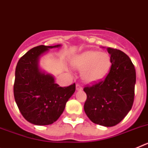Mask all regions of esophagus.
Here are the masks:
<instances>
[{
	"instance_id": "34e87169",
	"label": "esophagus",
	"mask_w": 148,
	"mask_h": 148,
	"mask_svg": "<svg viewBox=\"0 0 148 148\" xmlns=\"http://www.w3.org/2000/svg\"><path fill=\"white\" fill-rule=\"evenodd\" d=\"M75 88H76L77 91H81V90H83V88H82V86L79 85V84H76V86H75Z\"/></svg>"
}]
</instances>
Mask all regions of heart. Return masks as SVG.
Here are the masks:
<instances>
[{
	"instance_id": "1",
	"label": "heart",
	"mask_w": 148,
	"mask_h": 148,
	"mask_svg": "<svg viewBox=\"0 0 148 148\" xmlns=\"http://www.w3.org/2000/svg\"><path fill=\"white\" fill-rule=\"evenodd\" d=\"M72 66L81 70L82 79L87 84L100 82L107 75L111 66V58L107 53L86 51L74 56Z\"/></svg>"
}]
</instances>
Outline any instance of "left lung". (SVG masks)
Instances as JSON below:
<instances>
[{
    "mask_svg": "<svg viewBox=\"0 0 148 148\" xmlns=\"http://www.w3.org/2000/svg\"><path fill=\"white\" fill-rule=\"evenodd\" d=\"M104 48V47H103ZM111 67L104 80L84 87L87 100L84 109L95 124L113 127L131 110L134 100L136 70L130 58L122 51L107 48Z\"/></svg>",
    "mask_w": 148,
    "mask_h": 148,
    "instance_id": "1",
    "label": "left lung"
}]
</instances>
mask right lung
<instances>
[{
	"instance_id": "obj_1",
	"label": "right lung",
	"mask_w": 148,
	"mask_h": 148,
	"mask_svg": "<svg viewBox=\"0 0 148 148\" xmlns=\"http://www.w3.org/2000/svg\"><path fill=\"white\" fill-rule=\"evenodd\" d=\"M40 45L19 59L15 69L14 96L27 121L35 125H49L58 120L66 103L75 92V84L61 87L53 75L42 70L40 58L50 49L61 47Z\"/></svg>"
}]
</instances>
